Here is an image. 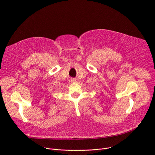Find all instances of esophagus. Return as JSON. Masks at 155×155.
<instances>
[{
	"label": "esophagus",
	"mask_w": 155,
	"mask_h": 155,
	"mask_svg": "<svg viewBox=\"0 0 155 155\" xmlns=\"http://www.w3.org/2000/svg\"><path fill=\"white\" fill-rule=\"evenodd\" d=\"M72 82H74V83L77 82V79H75V78H73V79L72 80Z\"/></svg>",
	"instance_id": "1"
}]
</instances>
